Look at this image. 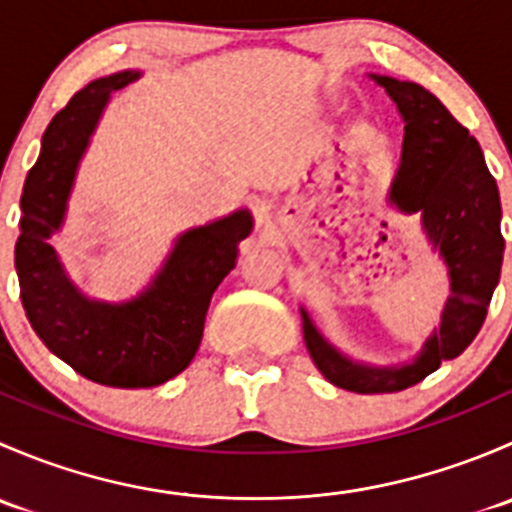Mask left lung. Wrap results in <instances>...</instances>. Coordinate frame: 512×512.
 Returning <instances> with one entry per match:
<instances>
[{
  "instance_id": "1",
  "label": "left lung",
  "mask_w": 512,
  "mask_h": 512,
  "mask_svg": "<svg viewBox=\"0 0 512 512\" xmlns=\"http://www.w3.org/2000/svg\"><path fill=\"white\" fill-rule=\"evenodd\" d=\"M371 79L406 121L404 153L389 190L401 213H421L428 242L443 257L451 297L421 354L411 364L366 366L339 354L302 309L304 344L334 386L356 394H391L426 379L441 361L456 359L476 339L500 280L505 240L500 235V195L476 138L431 91L391 76Z\"/></svg>"
}]
</instances>
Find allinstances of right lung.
Wrapping results in <instances>:
<instances>
[{
    "label": "right lung",
    "instance_id": "obj_1",
    "mask_svg": "<svg viewBox=\"0 0 512 512\" xmlns=\"http://www.w3.org/2000/svg\"><path fill=\"white\" fill-rule=\"evenodd\" d=\"M136 79L138 71H118L91 81L51 118L24 180L22 235L14 247L24 312L41 342L81 376L116 389L165 384L193 361L210 297L235 267L237 242L252 230V215L237 210L183 232L131 302H96L66 277L49 237L64 223L76 168L108 98Z\"/></svg>",
    "mask_w": 512,
    "mask_h": 512
}]
</instances>
